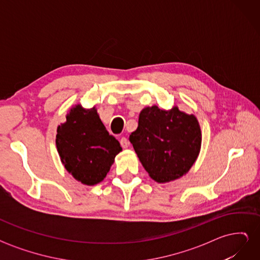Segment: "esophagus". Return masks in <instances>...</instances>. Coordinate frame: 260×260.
<instances>
[{"label": "esophagus", "mask_w": 260, "mask_h": 260, "mask_svg": "<svg viewBox=\"0 0 260 260\" xmlns=\"http://www.w3.org/2000/svg\"><path fill=\"white\" fill-rule=\"evenodd\" d=\"M120 145H121L123 148H127V147L129 146V141H128V139L122 137V138L120 139Z\"/></svg>", "instance_id": "1"}]
</instances>
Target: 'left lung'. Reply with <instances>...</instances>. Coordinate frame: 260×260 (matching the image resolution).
Wrapping results in <instances>:
<instances>
[{"label":"left lung","instance_id":"left-lung-1","mask_svg":"<svg viewBox=\"0 0 260 260\" xmlns=\"http://www.w3.org/2000/svg\"><path fill=\"white\" fill-rule=\"evenodd\" d=\"M129 140L148 172L159 183L185 175L198 158L202 135L198 119L179 111L145 107Z\"/></svg>","mask_w":260,"mask_h":260}]
</instances>
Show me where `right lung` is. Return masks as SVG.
I'll use <instances>...</instances> for the list:
<instances>
[{
  "label": "right lung",
  "instance_id": "add662e5",
  "mask_svg": "<svg viewBox=\"0 0 260 260\" xmlns=\"http://www.w3.org/2000/svg\"><path fill=\"white\" fill-rule=\"evenodd\" d=\"M56 147L66 170L86 185L98 184L111 169L119 142L108 133L95 107L77 105L69 111L66 121L58 125Z\"/></svg>",
  "mask_w": 260,
  "mask_h": 260
}]
</instances>
